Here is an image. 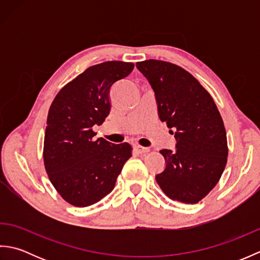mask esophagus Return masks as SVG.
I'll list each match as a JSON object with an SVG mask.
<instances>
[{
  "mask_svg": "<svg viewBox=\"0 0 260 260\" xmlns=\"http://www.w3.org/2000/svg\"><path fill=\"white\" fill-rule=\"evenodd\" d=\"M134 150H135L136 152H139V153H146V152H148V148H147V147L141 146V145H139V144H135V145H134Z\"/></svg>",
  "mask_w": 260,
  "mask_h": 260,
  "instance_id": "obj_1",
  "label": "esophagus"
}]
</instances>
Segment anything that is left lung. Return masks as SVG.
<instances>
[{
    "label": "left lung",
    "mask_w": 260,
    "mask_h": 260,
    "mask_svg": "<svg viewBox=\"0 0 260 260\" xmlns=\"http://www.w3.org/2000/svg\"><path fill=\"white\" fill-rule=\"evenodd\" d=\"M136 67L150 82L158 117L175 129V151H159L165 169L157 184L172 200L197 203L211 191L227 164V134L212 97L183 68L162 60ZM173 133V131H171Z\"/></svg>",
    "instance_id": "left-lung-1"
}]
</instances>
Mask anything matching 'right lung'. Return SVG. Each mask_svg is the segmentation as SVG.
<instances>
[{
    "instance_id": "right-lung-1",
    "label": "right lung",
    "mask_w": 260,
    "mask_h": 260,
    "mask_svg": "<svg viewBox=\"0 0 260 260\" xmlns=\"http://www.w3.org/2000/svg\"><path fill=\"white\" fill-rule=\"evenodd\" d=\"M134 69V63L107 61L86 69L60 90L49 109L43 146L46 171L66 201L88 207L114 189L125 162L128 143L95 139L110 110L109 91Z\"/></svg>"
}]
</instances>
